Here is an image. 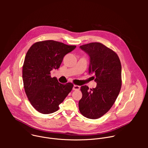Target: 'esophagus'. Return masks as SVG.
I'll return each instance as SVG.
<instances>
[{"label":"esophagus","instance_id":"obj_1","mask_svg":"<svg viewBox=\"0 0 148 148\" xmlns=\"http://www.w3.org/2000/svg\"><path fill=\"white\" fill-rule=\"evenodd\" d=\"M80 88V87L77 86V85H74L73 86V90H79Z\"/></svg>","mask_w":148,"mask_h":148}]
</instances>
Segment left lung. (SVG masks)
I'll return each mask as SVG.
<instances>
[{"instance_id": "8db88e82", "label": "left lung", "mask_w": 148, "mask_h": 148, "mask_svg": "<svg viewBox=\"0 0 148 148\" xmlns=\"http://www.w3.org/2000/svg\"><path fill=\"white\" fill-rule=\"evenodd\" d=\"M80 48L90 57L89 73L95 75L97 87L89 90L81 87L82 94L78 106L81 114L96 119L106 114L115 103L122 86L121 64L117 54L100 43L82 45Z\"/></svg>"}]
</instances>
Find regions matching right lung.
Wrapping results in <instances>:
<instances>
[{
  "label": "right lung",
  "instance_id": "add662e5",
  "mask_svg": "<svg viewBox=\"0 0 148 148\" xmlns=\"http://www.w3.org/2000/svg\"><path fill=\"white\" fill-rule=\"evenodd\" d=\"M75 46H69L54 40L34 43L27 51L22 69L23 86L33 108L43 114L58 110L73 88V84L60 83L52 78L50 71L58 69L64 57Z\"/></svg>",
  "mask_w": 148,
  "mask_h": 148
}]
</instances>
